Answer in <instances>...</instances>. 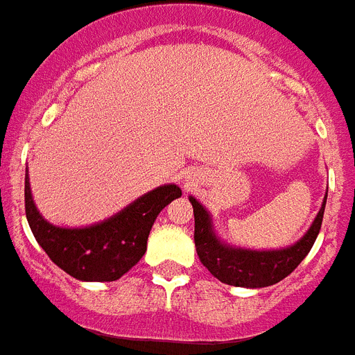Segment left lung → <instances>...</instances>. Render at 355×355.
Here are the masks:
<instances>
[{"instance_id":"8db88e82","label":"left lung","mask_w":355,"mask_h":355,"mask_svg":"<svg viewBox=\"0 0 355 355\" xmlns=\"http://www.w3.org/2000/svg\"><path fill=\"white\" fill-rule=\"evenodd\" d=\"M189 199L194 207V243L201 263L221 283L245 286V288L276 285L297 268L310 248L314 247L315 237L323 223L324 205H327V196H324L314 223L310 225L309 232L297 243L281 250H250V248L232 247L221 241L214 232L212 218L207 209L192 196Z\"/></svg>"}]
</instances>
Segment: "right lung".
Here are the masks:
<instances>
[{
	"label": "right lung",
	"mask_w": 355,
	"mask_h": 355,
	"mask_svg": "<svg viewBox=\"0 0 355 355\" xmlns=\"http://www.w3.org/2000/svg\"><path fill=\"white\" fill-rule=\"evenodd\" d=\"M178 198V184H163L101 223L63 228L37 212L25 174V212L32 234L46 256L79 281H116L127 274L146 252V239L159 212Z\"/></svg>",
	"instance_id": "add662e5"
}]
</instances>
